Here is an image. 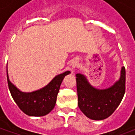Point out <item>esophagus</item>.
I'll return each mask as SVG.
<instances>
[{
    "mask_svg": "<svg viewBox=\"0 0 135 135\" xmlns=\"http://www.w3.org/2000/svg\"><path fill=\"white\" fill-rule=\"evenodd\" d=\"M76 65H77V62L76 61H74L73 63H71V66H72V69H74L75 67L76 66Z\"/></svg>",
    "mask_w": 135,
    "mask_h": 135,
    "instance_id": "esophagus-1",
    "label": "esophagus"
}]
</instances>
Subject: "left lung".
Returning a JSON list of instances; mask_svg holds the SVG:
<instances>
[{
	"label": "left lung",
	"mask_w": 135,
	"mask_h": 135,
	"mask_svg": "<svg viewBox=\"0 0 135 135\" xmlns=\"http://www.w3.org/2000/svg\"><path fill=\"white\" fill-rule=\"evenodd\" d=\"M78 106L89 119L103 120L114 112L125 93L126 71L122 66L120 77L112 86L106 89H97L90 84L87 77L76 74Z\"/></svg>",
	"instance_id": "1"
}]
</instances>
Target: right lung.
<instances>
[{
    "label": "right lung",
    "mask_w": 135,
    "mask_h": 135,
    "mask_svg": "<svg viewBox=\"0 0 135 135\" xmlns=\"http://www.w3.org/2000/svg\"><path fill=\"white\" fill-rule=\"evenodd\" d=\"M6 71L8 88L13 100L24 113L30 116H45L53 110L62 81L65 76L71 73L69 71H66L56 75L44 88L30 93H25L19 90L11 82L8 74V68Z\"/></svg>",
    "instance_id": "add662e5"
}]
</instances>
